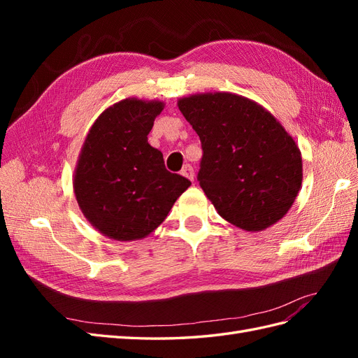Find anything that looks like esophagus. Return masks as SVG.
<instances>
[{
	"label": "esophagus",
	"mask_w": 358,
	"mask_h": 358,
	"mask_svg": "<svg viewBox=\"0 0 358 358\" xmlns=\"http://www.w3.org/2000/svg\"><path fill=\"white\" fill-rule=\"evenodd\" d=\"M180 175L188 178L189 180H194V176H196V175H194V169H192L191 164H185V166H183V169L180 170Z\"/></svg>",
	"instance_id": "obj_1"
}]
</instances>
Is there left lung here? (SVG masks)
Instances as JSON below:
<instances>
[{
  "instance_id": "1",
  "label": "left lung",
  "mask_w": 358,
  "mask_h": 358,
  "mask_svg": "<svg viewBox=\"0 0 358 358\" xmlns=\"http://www.w3.org/2000/svg\"><path fill=\"white\" fill-rule=\"evenodd\" d=\"M200 137L197 180L224 220L259 231L289 210L301 185L296 142L262 106L216 92L178 103Z\"/></svg>"
}]
</instances>
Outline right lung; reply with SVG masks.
Instances as JSON below:
<instances>
[{"label":"right lung","instance_id":"obj_1","mask_svg":"<svg viewBox=\"0 0 358 358\" xmlns=\"http://www.w3.org/2000/svg\"><path fill=\"white\" fill-rule=\"evenodd\" d=\"M159 101L122 100L104 110L85 140L74 175L83 215L104 236L134 241L152 233L191 182L164 166L148 134Z\"/></svg>","mask_w":358,"mask_h":358}]
</instances>
